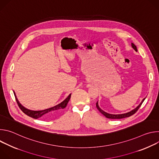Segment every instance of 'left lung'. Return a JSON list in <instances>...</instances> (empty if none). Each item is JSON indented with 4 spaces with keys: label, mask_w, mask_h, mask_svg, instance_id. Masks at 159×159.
<instances>
[{
    "label": "left lung",
    "mask_w": 159,
    "mask_h": 159,
    "mask_svg": "<svg viewBox=\"0 0 159 159\" xmlns=\"http://www.w3.org/2000/svg\"><path fill=\"white\" fill-rule=\"evenodd\" d=\"M131 47H132V48H133L136 52H137V47H136L133 43H131ZM145 99V98H144V99L142 101L141 103H140L137 107L134 108V109H133L132 111H129V112H126V113H124V114H121V115H112V114H109V113H107V112H106L105 111H104L103 110H102V109L99 107V106H98V102H97V103H96V107H97L98 109L102 113V114L104 116H105L107 118H109V119H121V118H125L129 117V116H132L133 115H134V113L139 110V109L140 108V107L141 106V105L142 104V103L143 102V101H144Z\"/></svg>",
    "instance_id": "obj_1"
}]
</instances>
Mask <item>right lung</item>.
<instances>
[{"label": "right lung", "instance_id": "obj_1", "mask_svg": "<svg viewBox=\"0 0 159 159\" xmlns=\"http://www.w3.org/2000/svg\"><path fill=\"white\" fill-rule=\"evenodd\" d=\"M14 96L16 98V102H17L19 108L21 109V111L26 115H28L33 118H34V119H38L39 118L47 119V118H50L54 116L62 109H64L66 106V105H67L68 102H69V101L70 99V97H71V94H70L69 96H68L63 102H61V103H60L58 105L53 106L52 107L44 109V110H41V111H32V110L28 109L26 107H25L24 106H22L19 102V101L17 100L14 92Z\"/></svg>", "mask_w": 159, "mask_h": 159}]
</instances>
